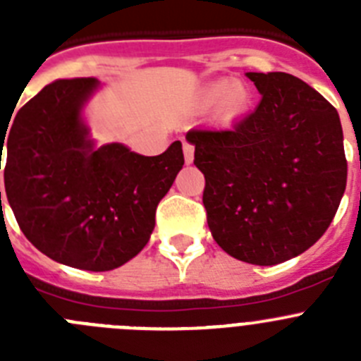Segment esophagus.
Wrapping results in <instances>:
<instances>
[{
    "instance_id": "obj_1",
    "label": "esophagus",
    "mask_w": 361,
    "mask_h": 361,
    "mask_svg": "<svg viewBox=\"0 0 361 361\" xmlns=\"http://www.w3.org/2000/svg\"><path fill=\"white\" fill-rule=\"evenodd\" d=\"M183 149H184V161H186V164H191V162H193V153H195V146L191 145V142H184Z\"/></svg>"
}]
</instances>
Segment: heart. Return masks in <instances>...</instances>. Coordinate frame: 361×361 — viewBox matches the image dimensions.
Segmentation results:
<instances>
[{
	"label": "heart",
	"mask_w": 361,
	"mask_h": 361,
	"mask_svg": "<svg viewBox=\"0 0 361 361\" xmlns=\"http://www.w3.org/2000/svg\"><path fill=\"white\" fill-rule=\"evenodd\" d=\"M253 103V92L242 81H220L212 82L204 88L200 95V104L204 108H213L219 104V114L224 119H235L244 116Z\"/></svg>",
	"instance_id": "heart-1"
}]
</instances>
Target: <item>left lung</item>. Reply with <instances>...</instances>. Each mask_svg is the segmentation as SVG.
<instances>
[{"mask_svg": "<svg viewBox=\"0 0 361 361\" xmlns=\"http://www.w3.org/2000/svg\"><path fill=\"white\" fill-rule=\"evenodd\" d=\"M262 94L231 128L186 139L206 178L202 202L216 244L255 266L298 257L327 231L347 184L343 132L333 104L283 72H247Z\"/></svg>", "mask_w": 361, "mask_h": 361, "instance_id": "left-lung-1", "label": "left lung"}]
</instances>
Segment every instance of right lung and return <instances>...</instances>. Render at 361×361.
<instances>
[{
  "label": "right lung",
  "instance_id": "right-lung-1",
  "mask_svg": "<svg viewBox=\"0 0 361 361\" xmlns=\"http://www.w3.org/2000/svg\"><path fill=\"white\" fill-rule=\"evenodd\" d=\"M95 86L94 78L61 79L19 108L8 137L0 135V170L5 142L6 199L41 253L78 269L110 271L148 244L184 155L180 141L155 157L117 142L94 148L81 108Z\"/></svg>",
  "mask_w": 361,
  "mask_h": 361
}]
</instances>
